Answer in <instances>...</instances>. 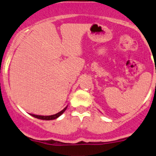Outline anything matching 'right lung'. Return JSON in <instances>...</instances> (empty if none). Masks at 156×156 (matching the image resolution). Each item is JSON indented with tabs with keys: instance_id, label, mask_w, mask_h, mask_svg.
<instances>
[{
	"instance_id": "obj_1",
	"label": "right lung",
	"mask_w": 156,
	"mask_h": 156,
	"mask_svg": "<svg viewBox=\"0 0 156 156\" xmlns=\"http://www.w3.org/2000/svg\"><path fill=\"white\" fill-rule=\"evenodd\" d=\"M66 108H67V107H65V108L63 109V110H62V111L58 112V113H56V114L51 115V116H40V115H35V114H30V115H31V116H33V117H36V118H37V119H40V120H54V119L58 118V116H61V115L62 114V113H64L65 111H66Z\"/></svg>"
}]
</instances>
